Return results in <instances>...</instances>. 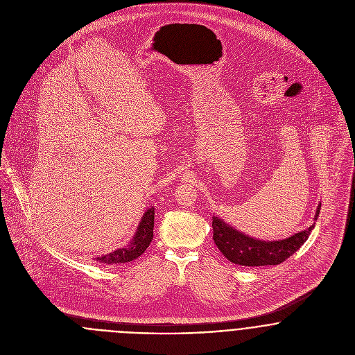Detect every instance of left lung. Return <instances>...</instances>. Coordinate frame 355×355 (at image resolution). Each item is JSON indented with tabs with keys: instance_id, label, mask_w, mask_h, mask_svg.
Returning a JSON list of instances; mask_svg holds the SVG:
<instances>
[{
	"instance_id": "left-lung-1",
	"label": "left lung",
	"mask_w": 355,
	"mask_h": 355,
	"mask_svg": "<svg viewBox=\"0 0 355 355\" xmlns=\"http://www.w3.org/2000/svg\"><path fill=\"white\" fill-rule=\"evenodd\" d=\"M321 209L318 203L314 221L317 220ZM315 223L301 232L282 241H259L252 238L239 230L228 225L218 216H213V241L223 255L232 263L242 266H263L279 265L290 255L300 250L307 241Z\"/></svg>"
}]
</instances>
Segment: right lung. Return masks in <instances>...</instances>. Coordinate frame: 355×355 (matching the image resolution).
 Returning <instances> with one entry per match:
<instances>
[{
  "instance_id": "right-lung-1",
  "label": "right lung",
  "mask_w": 355,
  "mask_h": 355,
  "mask_svg": "<svg viewBox=\"0 0 355 355\" xmlns=\"http://www.w3.org/2000/svg\"><path fill=\"white\" fill-rule=\"evenodd\" d=\"M153 228H154V207L150 206L144 213L137 227V231L127 246L116 249L114 252H110V253L98 255L94 258V261H97L101 265H119V263L131 262L137 259L149 248L153 239Z\"/></svg>"
}]
</instances>
